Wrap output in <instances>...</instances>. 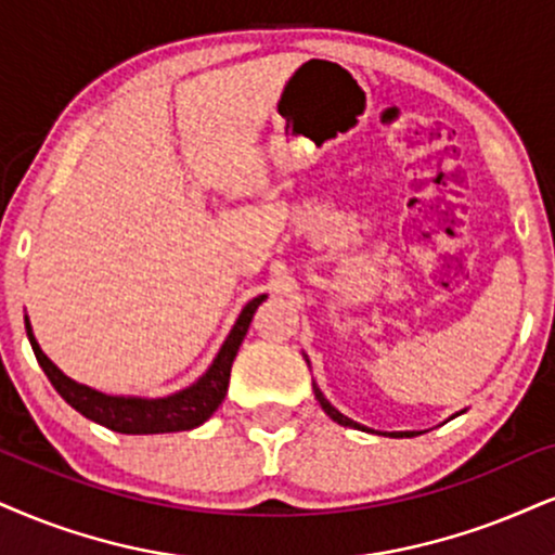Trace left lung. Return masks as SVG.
I'll return each mask as SVG.
<instances>
[{"instance_id": "left-lung-1", "label": "left lung", "mask_w": 555, "mask_h": 555, "mask_svg": "<svg viewBox=\"0 0 555 555\" xmlns=\"http://www.w3.org/2000/svg\"><path fill=\"white\" fill-rule=\"evenodd\" d=\"M313 391H317V399H319V403H321V409H324V412H326V414H330L334 422H337V424H341V427L367 429V427H362V424H358V422H352V420H350V416H345V414H341V412H337V409H334V406H332V403L324 399V393H321L317 386H313ZM388 435H391V437H414V435H420V433H388Z\"/></svg>"}]
</instances>
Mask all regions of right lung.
Here are the masks:
<instances>
[{
    "instance_id": "obj_1",
    "label": "right lung",
    "mask_w": 555,
    "mask_h": 555,
    "mask_svg": "<svg viewBox=\"0 0 555 555\" xmlns=\"http://www.w3.org/2000/svg\"><path fill=\"white\" fill-rule=\"evenodd\" d=\"M267 296L251 298L244 306V311L238 313L234 330L225 337L221 352L216 354L214 365L205 371L203 378H197L190 388H182L172 396H164V399H139V396H107L94 391V388L85 386V383L72 380L46 358V352L40 350V345L33 337L30 321L25 319L27 339H30L33 352H36L38 365L43 367V373L51 380V386L56 388L68 406H74L81 416L102 424V427L113 429L120 435H162V433H182V429H195L208 420L210 414L221 406L229 391V378H231V365L242 347L249 330L251 317H255L257 306L262 304Z\"/></svg>"
}]
</instances>
